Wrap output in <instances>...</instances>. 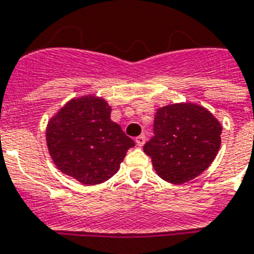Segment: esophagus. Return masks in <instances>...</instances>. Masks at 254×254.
<instances>
[{
	"label": "esophagus",
	"mask_w": 254,
	"mask_h": 254,
	"mask_svg": "<svg viewBox=\"0 0 254 254\" xmlns=\"http://www.w3.org/2000/svg\"><path fill=\"white\" fill-rule=\"evenodd\" d=\"M146 142V137L143 135V134H141V135H138L137 138H135V143H137V146H139V147H142V146L145 145Z\"/></svg>",
	"instance_id": "obj_1"
}]
</instances>
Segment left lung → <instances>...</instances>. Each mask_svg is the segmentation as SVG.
<instances>
[{
    "label": "left lung",
    "instance_id": "obj_1",
    "mask_svg": "<svg viewBox=\"0 0 254 254\" xmlns=\"http://www.w3.org/2000/svg\"><path fill=\"white\" fill-rule=\"evenodd\" d=\"M222 125L207 109L176 103L156 111L154 137L143 146L163 180L183 184L201 175L215 159Z\"/></svg>",
    "mask_w": 254,
    "mask_h": 254
}]
</instances>
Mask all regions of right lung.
Listing matches in <instances>:
<instances>
[{
	"label": "right lung",
	"instance_id": "1",
	"mask_svg": "<svg viewBox=\"0 0 254 254\" xmlns=\"http://www.w3.org/2000/svg\"><path fill=\"white\" fill-rule=\"evenodd\" d=\"M47 146L63 174L84 185L102 184L116 174L134 141L111 120V107L86 95L67 102L47 125Z\"/></svg>",
	"mask_w": 254,
	"mask_h": 254
}]
</instances>
